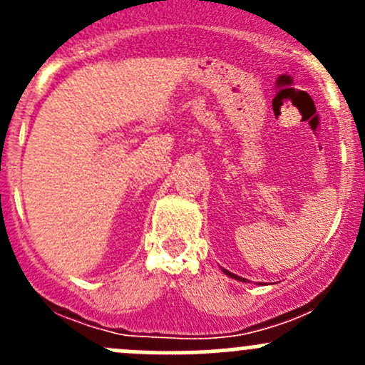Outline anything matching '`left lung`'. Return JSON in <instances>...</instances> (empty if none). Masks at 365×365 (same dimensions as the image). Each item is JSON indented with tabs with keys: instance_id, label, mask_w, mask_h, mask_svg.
Instances as JSON below:
<instances>
[{
	"instance_id": "8db88e82",
	"label": "left lung",
	"mask_w": 365,
	"mask_h": 365,
	"mask_svg": "<svg viewBox=\"0 0 365 365\" xmlns=\"http://www.w3.org/2000/svg\"><path fill=\"white\" fill-rule=\"evenodd\" d=\"M222 272H224V274H226V275H230V277H233V279H237V281H244V282H245V279H242V277H238V275H235V274H231V272H227V270H226V268H222Z\"/></svg>"
}]
</instances>
